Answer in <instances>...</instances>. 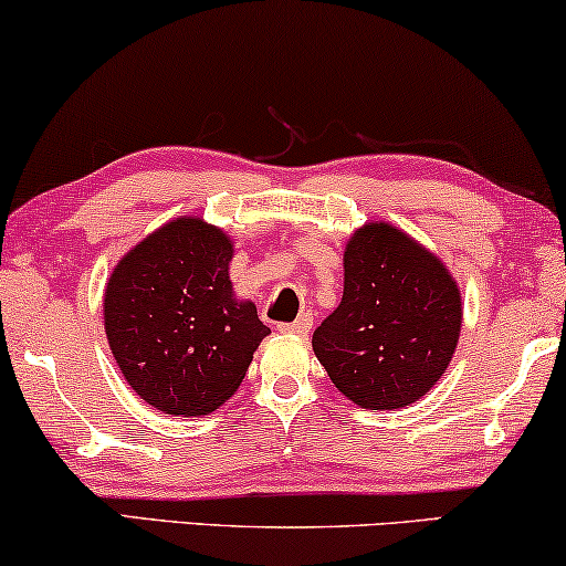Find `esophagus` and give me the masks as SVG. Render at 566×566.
Returning <instances> with one entry per match:
<instances>
[{"instance_id": "1", "label": "esophagus", "mask_w": 566, "mask_h": 566, "mask_svg": "<svg viewBox=\"0 0 566 566\" xmlns=\"http://www.w3.org/2000/svg\"><path fill=\"white\" fill-rule=\"evenodd\" d=\"M312 314H301L296 322H285V324H277V329L285 332V335H308L312 332Z\"/></svg>"}]
</instances>
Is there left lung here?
<instances>
[{
  "label": "left lung",
  "mask_w": 566,
  "mask_h": 566,
  "mask_svg": "<svg viewBox=\"0 0 566 566\" xmlns=\"http://www.w3.org/2000/svg\"><path fill=\"white\" fill-rule=\"evenodd\" d=\"M343 265V301L312 337L316 358L355 405H412L451 363L461 332L459 285L436 254L389 223L355 231Z\"/></svg>",
  "instance_id": "8db88e82"
}]
</instances>
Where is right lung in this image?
Instances as JSON below:
<instances>
[{
  "instance_id": "1",
  "label": "right lung",
  "mask_w": 566,
  "mask_h": 566,
  "mask_svg": "<svg viewBox=\"0 0 566 566\" xmlns=\"http://www.w3.org/2000/svg\"><path fill=\"white\" fill-rule=\"evenodd\" d=\"M231 239L196 216L136 244L105 289V335L138 397L167 415L219 409L262 337L252 301L234 298Z\"/></svg>"
}]
</instances>
